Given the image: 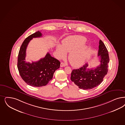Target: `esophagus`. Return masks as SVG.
Wrapping results in <instances>:
<instances>
[{
    "mask_svg": "<svg viewBox=\"0 0 125 125\" xmlns=\"http://www.w3.org/2000/svg\"><path fill=\"white\" fill-rule=\"evenodd\" d=\"M65 65H66L63 62H61L60 63V67H65Z\"/></svg>",
    "mask_w": 125,
    "mask_h": 125,
    "instance_id": "34e87169",
    "label": "esophagus"
}]
</instances>
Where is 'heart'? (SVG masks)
Returning <instances> with one entry per match:
<instances>
[{"label":"heart","instance_id":"obj_1","mask_svg":"<svg viewBox=\"0 0 125 125\" xmlns=\"http://www.w3.org/2000/svg\"><path fill=\"white\" fill-rule=\"evenodd\" d=\"M85 37L82 36H70L65 40L62 45L57 46V51L59 58L66 56V52H70L68 60L74 67L80 66L85 61L89 51V47L84 45L86 43Z\"/></svg>","mask_w":125,"mask_h":125}]
</instances>
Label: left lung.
Here are the masks:
<instances>
[{
    "instance_id": "8db88e82",
    "label": "left lung",
    "mask_w": 125,
    "mask_h": 125,
    "mask_svg": "<svg viewBox=\"0 0 125 125\" xmlns=\"http://www.w3.org/2000/svg\"><path fill=\"white\" fill-rule=\"evenodd\" d=\"M98 56L100 64L96 68H89L86 63L79 69L73 70L71 79L79 88L84 90L92 89L103 82L108 73L109 58L108 50L101 40L99 41Z\"/></svg>"
}]
</instances>
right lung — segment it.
<instances>
[{"label":"right lung","instance_id":"add662e5","mask_svg":"<svg viewBox=\"0 0 125 125\" xmlns=\"http://www.w3.org/2000/svg\"><path fill=\"white\" fill-rule=\"evenodd\" d=\"M42 36V34L38 31L26 38L22 43L18 55L17 68L19 74L27 84L33 87L46 85L60 66V61L51 56L49 52L38 61L32 63L25 61L28 44L33 38Z\"/></svg>","mask_w":125,"mask_h":125}]
</instances>
